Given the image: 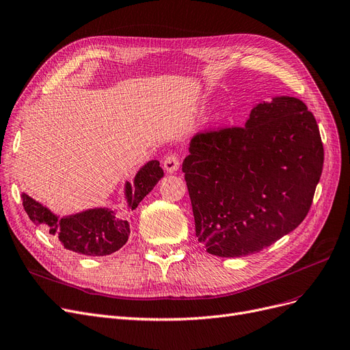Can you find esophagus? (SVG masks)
I'll return each instance as SVG.
<instances>
[{"mask_svg": "<svg viewBox=\"0 0 350 350\" xmlns=\"http://www.w3.org/2000/svg\"><path fill=\"white\" fill-rule=\"evenodd\" d=\"M164 170L167 173H174L178 170V165H180V160L177 157V154H168L167 157L164 159Z\"/></svg>", "mask_w": 350, "mask_h": 350, "instance_id": "34e87169", "label": "esophagus"}]
</instances>
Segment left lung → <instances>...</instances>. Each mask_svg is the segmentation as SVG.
<instances>
[{"instance_id": "1", "label": "left lung", "mask_w": 350, "mask_h": 350, "mask_svg": "<svg viewBox=\"0 0 350 350\" xmlns=\"http://www.w3.org/2000/svg\"><path fill=\"white\" fill-rule=\"evenodd\" d=\"M183 173L196 237L209 254H256L307 216L325 150L314 115L291 96L258 103L245 126L199 133Z\"/></svg>"}]
</instances>
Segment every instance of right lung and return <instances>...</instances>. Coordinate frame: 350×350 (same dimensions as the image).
Returning a JSON list of instances; mask_svg holds the SVG:
<instances>
[{
  "instance_id": "1",
  "label": "right lung",
  "mask_w": 350,
  "mask_h": 350,
  "mask_svg": "<svg viewBox=\"0 0 350 350\" xmlns=\"http://www.w3.org/2000/svg\"><path fill=\"white\" fill-rule=\"evenodd\" d=\"M157 160L148 161L134 178L125 185L126 208L134 211L163 177ZM23 206L34 225H44L64 248L90 256L111 255L121 250L129 237L128 211L120 209H89L66 217H57L47 208L23 193Z\"/></svg>"
}]
</instances>
